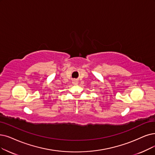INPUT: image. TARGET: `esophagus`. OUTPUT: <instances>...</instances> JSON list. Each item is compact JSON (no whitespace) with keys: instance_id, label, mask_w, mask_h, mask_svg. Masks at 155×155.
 Instances as JSON below:
<instances>
[{"instance_id":"esophagus-1","label":"esophagus","mask_w":155,"mask_h":155,"mask_svg":"<svg viewBox=\"0 0 155 155\" xmlns=\"http://www.w3.org/2000/svg\"><path fill=\"white\" fill-rule=\"evenodd\" d=\"M72 83H73V84H74V85H77V84H78V81H77L76 79H73V80H72Z\"/></svg>"}]
</instances>
